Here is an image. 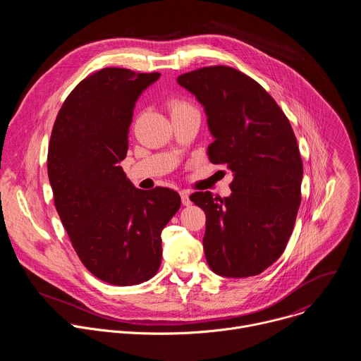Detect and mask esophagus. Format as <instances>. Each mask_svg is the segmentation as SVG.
<instances>
[{
	"label": "esophagus",
	"instance_id": "1",
	"mask_svg": "<svg viewBox=\"0 0 361 361\" xmlns=\"http://www.w3.org/2000/svg\"><path fill=\"white\" fill-rule=\"evenodd\" d=\"M180 195H181V202H183V205H190V204H191V200H190V194H188V191H181V192H180Z\"/></svg>",
	"mask_w": 361,
	"mask_h": 361
}]
</instances>
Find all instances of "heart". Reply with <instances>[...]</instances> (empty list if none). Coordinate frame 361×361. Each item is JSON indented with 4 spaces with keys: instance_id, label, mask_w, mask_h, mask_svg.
<instances>
[{
    "instance_id": "b5f03b06",
    "label": "heart",
    "mask_w": 361,
    "mask_h": 361,
    "mask_svg": "<svg viewBox=\"0 0 361 361\" xmlns=\"http://www.w3.org/2000/svg\"><path fill=\"white\" fill-rule=\"evenodd\" d=\"M166 104H167V109L171 114V118L181 117V116L191 114V113H197L195 107L191 104V102L187 101L183 97H170Z\"/></svg>"
}]
</instances>
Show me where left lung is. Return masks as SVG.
Wrapping results in <instances>:
<instances>
[{
    "label": "left lung",
    "mask_w": 361,
    "mask_h": 361,
    "mask_svg": "<svg viewBox=\"0 0 361 361\" xmlns=\"http://www.w3.org/2000/svg\"><path fill=\"white\" fill-rule=\"evenodd\" d=\"M177 82L204 107L214 137L210 161L234 177L228 197L190 195L207 219L205 259L223 277L260 274L283 254L301 202L302 161L291 124L273 97L235 68L204 67Z\"/></svg>",
    "instance_id": "1"
}]
</instances>
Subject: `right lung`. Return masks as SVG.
<instances>
[{"label": "right lung", "instance_id": "1", "mask_svg": "<svg viewBox=\"0 0 361 361\" xmlns=\"http://www.w3.org/2000/svg\"><path fill=\"white\" fill-rule=\"evenodd\" d=\"M160 73L102 68L66 98L51 133L47 170L61 223L81 263L113 286L156 276L161 231L178 212L177 191L140 190L120 163L135 101Z\"/></svg>", "mask_w": 361, "mask_h": 361}]
</instances>
